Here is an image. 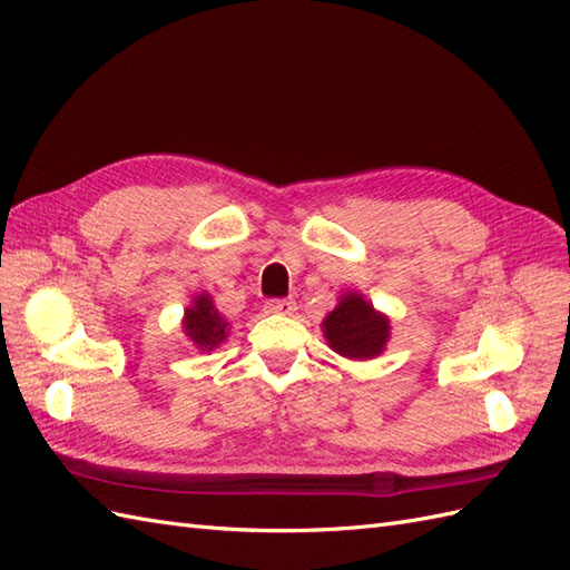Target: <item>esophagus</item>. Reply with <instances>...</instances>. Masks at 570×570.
Segmentation results:
<instances>
[{
	"instance_id": "1",
	"label": "esophagus",
	"mask_w": 570,
	"mask_h": 570,
	"mask_svg": "<svg viewBox=\"0 0 570 570\" xmlns=\"http://www.w3.org/2000/svg\"><path fill=\"white\" fill-rule=\"evenodd\" d=\"M265 311L267 313H276V315H291V313L296 311V301H291V298H272V301H267Z\"/></svg>"
}]
</instances>
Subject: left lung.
Instances as JSON below:
<instances>
[{
  "label": "left lung",
  "mask_w": 570,
  "mask_h": 570,
  "mask_svg": "<svg viewBox=\"0 0 570 570\" xmlns=\"http://www.w3.org/2000/svg\"><path fill=\"white\" fill-rule=\"evenodd\" d=\"M325 337L334 352L346 358H373L383 352L390 323L358 294L342 296V303L325 317Z\"/></svg>",
  "instance_id": "1"
}]
</instances>
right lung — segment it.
Masks as SVG:
<instances>
[{"label":"right lung","mask_w":570,"mask_h":570,"mask_svg":"<svg viewBox=\"0 0 570 570\" xmlns=\"http://www.w3.org/2000/svg\"><path fill=\"white\" fill-rule=\"evenodd\" d=\"M228 323L216 313L214 303L207 294H202L193 308L185 311V334L193 340L202 352H212L214 346L228 337Z\"/></svg>","instance_id":"obj_1"}]
</instances>
